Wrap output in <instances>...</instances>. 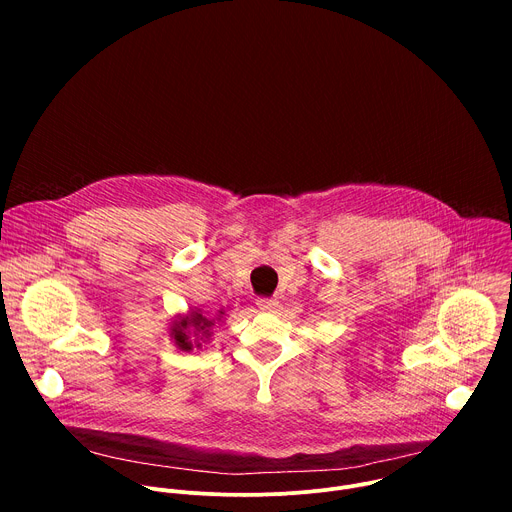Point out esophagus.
Masks as SVG:
<instances>
[{"instance_id":"esophagus-1","label":"esophagus","mask_w":512,"mask_h":512,"mask_svg":"<svg viewBox=\"0 0 512 512\" xmlns=\"http://www.w3.org/2000/svg\"><path fill=\"white\" fill-rule=\"evenodd\" d=\"M255 304H257L259 310H265V312H271V310H275L279 306V302L275 298H259Z\"/></svg>"}]
</instances>
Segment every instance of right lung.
Segmentation results:
<instances>
[{
    "label": "right lung",
    "instance_id": "obj_1",
    "mask_svg": "<svg viewBox=\"0 0 512 512\" xmlns=\"http://www.w3.org/2000/svg\"><path fill=\"white\" fill-rule=\"evenodd\" d=\"M225 320V310H218L212 318L204 316L200 308H190L180 312L170 320L168 336L172 344L182 352H192L194 348H206L212 340V328Z\"/></svg>",
    "mask_w": 512,
    "mask_h": 512
}]
</instances>
